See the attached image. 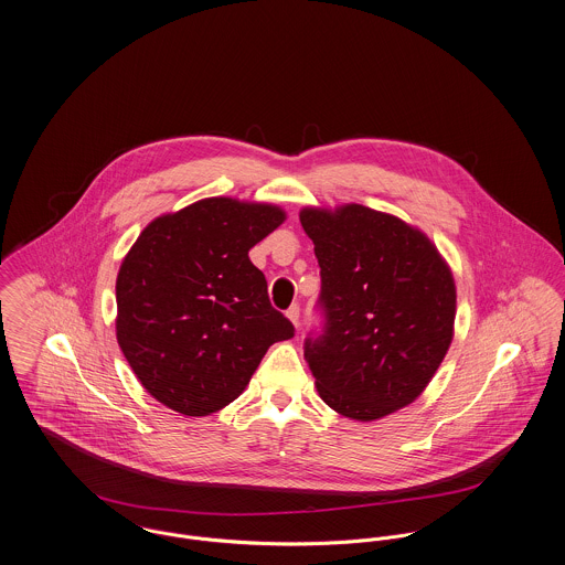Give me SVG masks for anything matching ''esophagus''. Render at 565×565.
<instances>
[{"label":"esophagus","instance_id":"1","mask_svg":"<svg viewBox=\"0 0 565 565\" xmlns=\"http://www.w3.org/2000/svg\"><path fill=\"white\" fill-rule=\"evenodd\" d=\"M287 317L294 321V326L298 328L300 326V307L298 305H291L289 310H287Z\"/></svg>","mask_w":565,"mask_h":565}]
</instances>
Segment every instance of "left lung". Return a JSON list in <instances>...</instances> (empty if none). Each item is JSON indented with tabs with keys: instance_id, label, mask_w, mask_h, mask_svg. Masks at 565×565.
<instances>
[{
	"instance_id": "left-lung-1",
	"label": "left lung",
	"mask_w": 565,
	"mask_h": 565,
	"mask_svg": "<svg viewBox=\"0 0 565 565\" xmlns=\"http://www.w3.org/2000/svg\"><path fill=\"white\" fill-rule=\"evenodd\" d=\"M321 291L305 359L332 411L375 420L412 404L445 359L456 282L434 244L369 206L305 209Z\"/></svg>"
}]
</instances>
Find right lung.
<instances>
[{
    "label": "right lung",
    "mask_w": 565,
    "mask_h": 565,
    "mask_svg": "<svg viewBox=\"0 0 565 565\" xmlns=\"http://www.w3.org/2000/svg\"><path fill=\"white\" fill-rule=\"evenodd\" d=\"M282 220L278 206L206 199L142 231L116 278V339L159 404L185 416L222 411L269 345L296 334L248 258Z\"/></svg>",
    "instance_id": "add662e5"
}]
</instances>
